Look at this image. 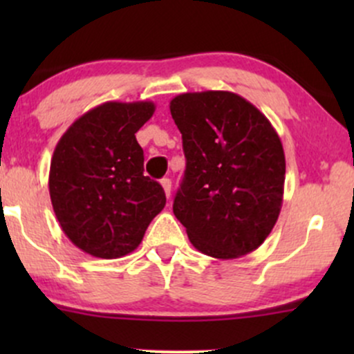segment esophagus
I'll return each mask as SVG.
<instances>
[{"mask_svg": "<svg viewBox=\"0 0 354 354\" xmlns=\"http://www.w3.org/2000/svg\"><path fill=\"white\" fill-rule=\"evenodd\" d=\"M161 186H163L166 196L169 198V194H171V180H169V178H163V180H161Z\"/></svg>", "mask_w": 354, "mask_h": 354, "instance_id": "1", "label": "esophagus"}]
</instances>
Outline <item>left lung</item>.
Masks as SVG:
<instances>
[{"instance_id": "8db88e82", "label": "left lung", "mask_w": 354, "mask_h": 354, "mask_svg": "<svg viewBox=\"0 0 354 354\" xmlns=\"http://www.w3.org/2000/svg\"><path fill=\"white\" fill-rule=\"evenodd\" d=\"M169 111L186 158L174 216L201 253L218 259L251 253L281 211L286 161L278 133L231 91L183 93Z\"/></svg>"}]
</instances>
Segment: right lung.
Returning a JSON list of instances; mask_svg holds the SVG:
<instances>
[{
	"mask_svg": "<svg viewBox=\"0 0 354 354\" xmlns=\"http://www.w3.org/2000/svg\"><path fill=\"white\" fill-rule=\"evenodd\" d=\"M151 101H108L89 109L59 138L50 166V196L61 230L75 246L113 259L140 246L165 208V191L145 176L138 129Z\"/></svg>",
	"mask_w": 354,
	"mask_h": 354,
	"instance_id": "1",
	"label": "right lung"
}]
</instances>
